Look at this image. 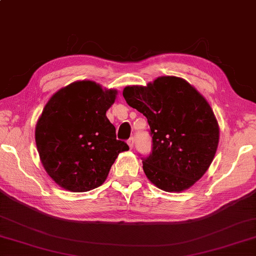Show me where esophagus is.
Returning <instances> with one entry per match:
<instances>
[{"label": "esophagus", "instance_id": "34e87169", "mask_svg": "<svg viewBox=\"0 0 256 256\" xmlns=\"http://www.w3.org/2000/svg\"><path fill=\"white\" fill-rule=\"evenodd\" d=\"M127 144H128V146H129V148L130 149H132L134 148V137H130L128 140H127Z\"/></svg>", "mask_w": 256, "mask_h": 256}]
</instances>
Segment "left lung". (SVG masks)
Listing matches in <instances>:
<instances>
[{"label": "left lung", "mask_w": 256, "mask_h": 256, "mask_svg": "<svg viewBox=\"0 0 256 256\" xmlns=\"http://www.w3.org/2000/svg\"><path fill=\"white\" fill-rule=\"evenodd\" d=\"M122 94L150 127L152 152L142 157L148 180L165 192L194 185L213 162L220 139L205 98L177 76H160L147 86H129Z\"/></svg>", "instance_id": "obj_1"}]
</instances>
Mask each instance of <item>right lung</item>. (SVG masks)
<instances>
[{"label":"right lung","instance_id":"1","mask_svg":"<svg viewBox=\"0 0 256 256\" xmlns=\"http://www.w3.org/2000/svg\"><path fill=\"white\" fill-rule=\"evenodd\" d=\"M116 94L92 81H76L43 109L36 127L38 152L46 172L64 190L80 192L102 185L119 152L129 149L106 116Z\"/></svg>","mask_w":256,"mask_h":256}]
</instances>
